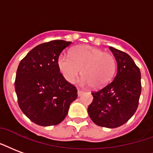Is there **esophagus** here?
Returning a JSON list of instances; mask_svg holds the SVG:
<instances>
[{
    "mask_svg": "<svg viewBox=\"0 0 153 153\" xmlns=\"http://www.w3.org/2000/svg\"><path fill=\"white\" fill-rule=\"evenodd\" d=\"M82 93H83V91H82V90H79V89L78 90V96H79V97H80V96H81Z\"/></svg>",
    "mask_w": 153,
    "mask_h": 153,
    "instance_id": "esophagus-1",
    "label": "esophagus"
}]
</instances>
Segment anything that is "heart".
I'll use <instances>...</instances> for the list:
<instances>
[{"instance_id":"1","label":"heart","mask_w":153,"mask_h":153,"mask_svg":"<svg viewBox=\"0 0 153 153\" xmlns=\"http://www.w3.org/2000/svg\"><path fill=\"white\" fill-rule=\"evenodd\" d=\"M70 56L61 54L57 60L62 76L69 83L76 81L81 71L83 86L101 88L113 79L116 62L111 53L89 45H80L71 51Z\"/></svg>"}]
</instances>
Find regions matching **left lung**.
<instances>
[{
  "label": "left lung",
  "mask_w": 153,
  "mask_h": 153,
  "mask_svg": "<svg viewBox=\"0 0 153 153\" xmlns=\"http://www.w3.org/2000/svg\"><path fill=\"white\" fill-rule=\"evenodd\" d=\"M109 49L117 62V74L108 84L91 92L93 100L88 112L97 126L116 128L136 111L141 94V74L128 54L113 47Z\"/></svg>",
  "instance_id": "1"
}]
</instances>
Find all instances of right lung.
Returning a JSON list of instances; mask_svg holds the SVG:
<instances>
[{"label":"right lung","instance_id":"1","mask_svg":"<svg viewBox=\"0 0 153 153\" xmlns=\"http://www.w3.org/2000/svg\"><path fill=\"white\" fill-rule=\"evenodd\" d=\"M71 42L56 39L36 46L20 62L15 91L22 113L37 125L48 126L65 119L77 99V89L60 73L57 60Z\"/></svg>","mask_w":153,"mask_h":153}]
</instances>
